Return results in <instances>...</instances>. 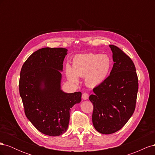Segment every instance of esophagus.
I'll return each instance as SVG.
<instances>
[{"instance_id": "34e87169", "label": "esophagus", "mask_w": 155, "mask_h": 155, "mask_svg": "<svg viewBox=\"0 0 155 155\" xmlns=\"http://www.w3.org/2000/svg\"><path fill=\"white\" fill-rule=\"evenodd\" d=\"M88 94L87 93H83L82 94V98L84 100H87L88 99Z\"/></svg>"}]
</instances>
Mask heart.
Masks as SVG:
<instances>
[{
    "label": "heart",
    "instance_id": "1",
    "mask_svg": "<svg viewBox=\"0 0 155 155\" xmlns=\"http://www.w3.org/2000/svg\"><path fill=\"white\" fill-rule=\"evenodd\" d=\"M111 67L112 60L108 55L88 53L75 56L72 66L69 63L65 66V74L72 83H78L79 77H84L87 86L96 87L106 81Z\"/></svg>",
    "mask_w": 155,
    "mask_h": 155
}]
</instances>
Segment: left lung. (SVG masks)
<instances>
[{
	"label": "left lung",
	"instance_id": "left-lung-1",
	"mask_svg": "<svg viewBox=\"0 0 155 155\" xmlns=\"http://www.w3.org/2000/svg\"><path fill=\"white\" fill-rule=\"evenodd\" d=\"M109 46L114 61L110 76L89 96L94 107L93 125L105 134L116 132L127 122L134 111L138 90L133 61L116 46Z\"/></svg>",
	"mask_w": 155,
	"mask_h": 155
}]
</instances>
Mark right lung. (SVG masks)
<instances>
[{"label": "right lung", "mask_w": 155, "mask_h": 155, "mask_svg": "<svg viewBox=\"0 0 155 155\" xmlns=\"http://www.w3.org/2000/svg\"><path fill=\"white\" fill-rule=\"evenodd\" d=\"M68 50L43 48L27 59L21 70L19 92L27 118L41 133L56 137L67 130L70 109L81 92L61 89L63 61Z\"/></svg>", "instance_id": "right-lung-1"}]
</instances>
